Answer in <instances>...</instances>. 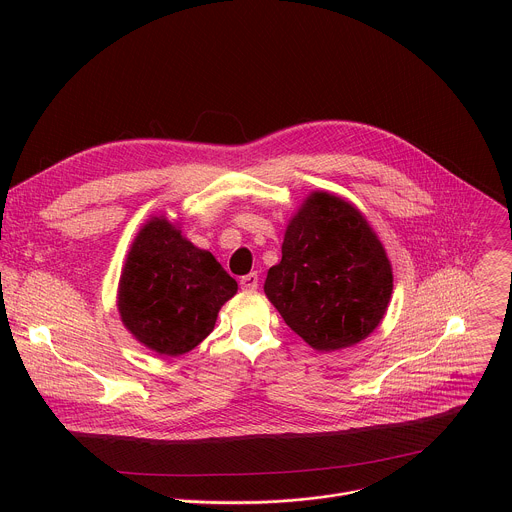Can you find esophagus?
I'll return each mask as SVG.
<instances>
[{
    "instance_id": "obj_1",
    "label": "esophagus",
    "mask_w": 512,
    "mask_h": 512,
    "mask_svg": "<svg viewBox=\"0 0 512 512\" xmlns=\"http://www.w3.org/2000/svg\"><path fill=\"white\" fill-rule=\"evenodd\" d=\"M239 285H241V289H247V291L257 289V285H259V277H257V273L243 275V277H241V281H239Z\"/></svg>"
}]
</instances>
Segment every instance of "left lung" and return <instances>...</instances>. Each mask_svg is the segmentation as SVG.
I'll list each match as a JSON object with an SVG mask.
<instances>
[{
  "label": "left lung",
  "mask_w": 512,
  "mask_h": 512,
  "mask_svg": "<svg viewBox=\"0 0 512 512\" xmlns=\"http://www.w3.org/2000/svg\"><path fill=\"white\" fill-rule=\"evenodd\" d=\"M263 289L291 330L314 350L332 352L381 324L393 267L362 212L316 190L287 223L281 261L267 271Z\"/></svg>",
  "instance_id": "obj_1"
}]
</instances>
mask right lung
I'll return each instance as SVG.
<instances>
[{
  "label": "right lung",
  "instance_id": "1",
  "mask_svg": "<svg viewBox=\"0 0 512 512\" xmlns=\"http://www.w3.org/2000/svg\"><path fill=\"white\" fill-rule=\"evenodd\" d=\"M237 289L214 255L192 245L180 223L162 214L152 216L129 247L117 310L139 344L160 356H180L212 332L218 310Z\"/></svg>",
  "mask_w": 512,
  "mask_h": 512
}]
</instances>
